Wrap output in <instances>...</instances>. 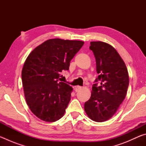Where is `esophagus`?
<instances>
[{
    "label": "esophagus",
    "instance_id": "obj_1",
    "mask_svg": "<svg viewBox=\"0 0 146 146\" xmlns=\"http://www.w3.org/2000/svg\"><path fill=\"white\" fill-rule=\"evenodd\" d=\"M81 89H82V87H80V86H75V91L76 92H77V91H80Z\"/></svg>",
    "mask_w": 146,
    "mask_h": 146
}]
</instances>
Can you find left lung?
<instances>
[{
    "instance_id": "8db88e82",
    "label": "left lung",
    "mask_w": 146,
    "mask_h": 146,
    "mask_svg": "<svg viewBox=\"0 0 146 146\" xmlns=\"http://www.w3.org/2000/svg\"><path fill=\"white\" fill-rule=\"evenodd\" d=\"M98 74L91 95L84 104L89 118L102 122L111 118L124 100L129 86V75L124 62L112 46L104 42H91ZM101 81L98 86L97 82Z\"/></svg>"
}]
</instances>
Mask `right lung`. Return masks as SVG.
I'll return each mask as SVG.
<instances>
[{
	"mask_svg": "<svg viewBox=\"0 0 146 146\" xmlns=\"http://www.w3.org/2000/svg\"><path fill=\"white\" fill-rule=\"evenodd\" d=\"M84 42L49 39L35 48L22 71L24 97L31 112L45 122L63 117L71 100L73 88L59 82L60 73L68 70L70 61Z\"/></svg>",
	"mask_w": 146,
	"mask_h": 146,
	"instance_id": "obj_1",
	"label": "right lung"
}]
</instances>
